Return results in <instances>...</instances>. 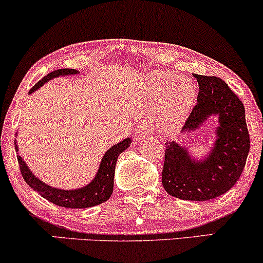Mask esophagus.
<instances>
[{
	"instance_id": "1",
	"label": "esophagus",
	"mask_w": 263,
	"mask_h": 263,
	"mask_svg": "<svg viewBox=\"0 0 263 263\" xmlns=\"http://www.w3.org/2000/svg\"><path fill=\"white\" fill-rule=\"evenodd\" d=\"M136 134L140 138H144L146 136H148L152 134V128L149 127V125H140L136 129Z\"/></svg>"
}]
</instances>
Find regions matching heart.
<instances>
[{
    "instance_id": "obj_1",
    "label": "heart",
    "mask_w": 263,
    "mask_h": 263,
    "mask_svg": "<svg viewBox=\"0 0 263 263\" xmlns=\"http://www.w3.org/2000/svg\"><path fill=\"white\" fill-rule=\"evenodd\" d=\"M151 115L161 129H173L185 120L195 99V90L189 80L174 74L159 75L155 79Z\"/></svg>"
}]
</instances>
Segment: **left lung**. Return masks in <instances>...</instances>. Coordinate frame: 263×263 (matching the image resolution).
Masks as SVG:
<instances>
[{"mask_svg": "<svg viewBox=\"0 0 263 263\" xmlns=\"http://www.w3.org/2000/svg\"><path fill=\"white\" fill-rule=\"evenodd\" d=\"M198 104L183 126L194 131L211 115H219V128L210 156L194 162L184 147L165 143L162 184L172 197L204 201L218 198L236 184L245 168L250 151V134L245 107L224 80L213 75H198Z\"/></svg>", "mask_w": 263, "mask_h": 263, "instance_id": "obj_1", "label": "left lung"}]
</instances>
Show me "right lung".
<instances>
[{
  "mask_svg": "<svg viewBox=\"0 0 263 263\" xmlns=\"http://www.w3.org/2000/svg\"><path fill=\"white\" fill-rule=\"evenodd\" d=\"M78 70L75 69H57L44 77L43 79L39 80L34 86L29 90V92H33L37 90L39 86L43 85L48 80L53 78L59 77V75H68V74H77ZM131 143L129 138L115 144L110 149L105 153L102 157V161L99 168L98 174L95 179L91 183L87 184L86 186L75 190H60L57 188H52L50 185L41 182L38 178H35L32 174V172L27 168L26 163L23 162L22 157L17 156L18 164H20V171L22 174L25 182L28 184L33 190L39 193L44 199L49 200L50 203L58 205L63 208H74V209H83V208H90L99 205L104 201H106L111 197L114 190V176H115V167H116L117 157L120 153L123 152ZM17 146V144H14Z\"/></svg>",
  "mask_w": 263,
  "mask_h": 263,
  "instance_id": "add662e5",
  "label": "right lung"
}]
</instances>
